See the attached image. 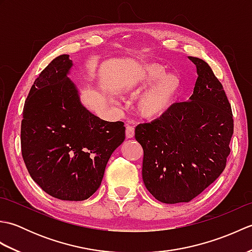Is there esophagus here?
<instances>
[{
  "mask_svg": "<svg viewBox=\"0 0 252 252\" xmlns=\"http://www.w3.org/2000/svg\"><path fill=\"white\" fill-rule=\"evenodd\" d=\"M126 138H131L134 136V127L131 126H126Z\"/></svg>",
  "mask_w": 252,
  "mask_h": 252,
  "instance_id": "1",
  "label": "esophagus"
}]
</instances>
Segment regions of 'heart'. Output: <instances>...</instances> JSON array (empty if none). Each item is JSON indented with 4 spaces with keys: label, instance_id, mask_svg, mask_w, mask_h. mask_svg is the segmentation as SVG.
<instances>
[{
    "label": "heart",
    "instance_id": "b5f03b06",
    "mask_svg": "<svg viewBox=\"0 0 252 252\" xmlns=\"http://www.w3.org/2000/svg\"><path fill=\"white\" fill-rule=\"evenodd\" d=\"M148 86L151 88L137 99V114L146 120L161 119L169 114L179 98L182 88L181 78L175 73H165L162 66L151 63L138 69L135 74L121 85V89L136 95Z\"/></svg>",
    "mask_w": 252,
    "mask_h": 252
}]
</instances>
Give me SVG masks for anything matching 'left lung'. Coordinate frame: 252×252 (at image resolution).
<instances>
[{"label":"left lung","mask_w":252,"mask_h":252,"mask_svg":"<svg viewBox=\"0 0 252 252\" xmlns=\"http://www.w3.org/2000/svg\"><path fill=\"white\" fill-rule=\"evenodd\" d=\"M189 58L198 76L189 99L175 103L161 119L135 127L144 151V184L163 203L189 202L199 195L223 172L231 153V104L210 66Z\"/></svg>","instance_id":"8db88e82"}]
</instances>
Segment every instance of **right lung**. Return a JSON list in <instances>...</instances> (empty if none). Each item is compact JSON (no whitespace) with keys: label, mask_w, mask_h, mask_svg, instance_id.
<instances>
[{"label":"right lung","mask_w":252,"mask_h":252,"mask_svg":"<svg viewBox=\"0 0 252 252\" xmlns=\"http://www.w3.org/2000/svg\"><path fill=\"white\" fill-rule=\"evenodd\" d=\"M72 66L69 55H61L35 79L25 103L20 140L32 180L58 199L81 201L98 189L126 127L85 108L68 77Z\"/></svg>","instance_id":"1"}]
</instances>
